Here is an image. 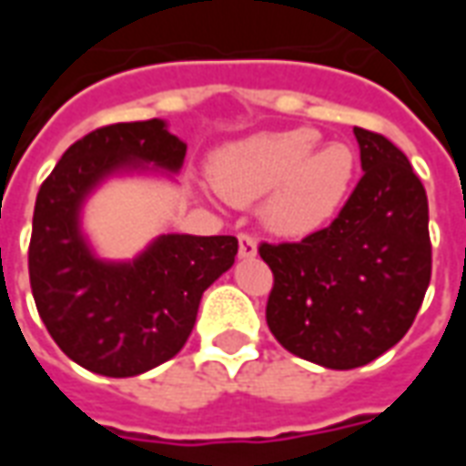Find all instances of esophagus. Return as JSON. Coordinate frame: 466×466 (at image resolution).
Returning <instances> with one entry per match:
<instances>
[{"mask_svg": "<svg viewBox=\"0 0 466 466\" xmlns=\"http://www.w3.org/2000/svg\"><path fill=\"white\" fill-rule=\"evenodd\" d=\"M239 257L242 259L257 257V239H254L252 234H239Z\"/></svg>", "mask_w": 466, "mask_h": 466, "instance_id": "obj_1", "label": "esophagus"}]
</instances>
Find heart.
Wrapping results in <instances>:
<instances>
[{
  "label": "heart",
  "mask_w": 466,
  "mask_h": 466,
  "mask_svg": "<svg viewBox=\"0 0 466 466\" xmlns=\"http://www.w3.org/2000/svg\"><path fill=\"white\" fill-rule=\"evenodd\" d=\"M357 174L350 144L322 142L312 127L259 132L222 147L209 177L234 204H252L264 193L262 222L279 237H307L332 219Z\"/></svg>",
  "instance_id": "1"
}]
</instances>
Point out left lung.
<instances>
[{
  "label": "left lung",
  "mask_w": 466,
  "mask_h": 466,
  "mask_svg": "<svg viewBox=\"0 0 466 466\" xmlns=\"http://www.w3.org/2000/svg\"><path fill=\"white\" fill-rule=\"evenodd\" d=\"M364 177L327 229L262 244L274 274L267 324L284 350L354 370L391 350L420 312L431 277L430 207L410 159L354 127Z\"/></svg>",
  "instance_id": "left-lung-1"
}]
</instances>
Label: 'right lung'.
<instances>
[{"label": "right lung", "mask_w": 466, "mask_h": 466, "mask_svg": "<svg viewBox=\"0 0 466 466\" xmlns=\"http://www.w3.org/2000/svg\"><path fill=\"white\" fill-rule=\"evenodd\" d=\"M187 144L164 119L122 122L75 142L39 187L29 282L46 332L79 367L137 377L172 360L197 309L234 264V237L159 234L134 259H102L82 229L86 199L112 177L174 179Z\"/></svg>", "instance_id": "right-lung-1"}]
</instances>
